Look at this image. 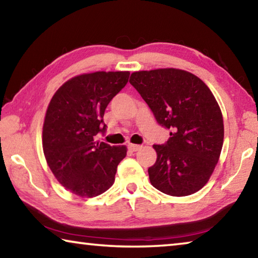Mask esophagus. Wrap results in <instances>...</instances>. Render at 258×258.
I'll return each mask as SVG.
<instances>
[{
	"mask_svg": "<svg viewBox=\"0 0 258 258\" xmlns=\"http://www.w3.org/2000/svg\"><path fill=\"white\" fill-rule=\"evenodd\" d=\"M128 149H130L131 151H138V150L141 149V146L133 145V143H131V145H128Z\"/></svg>",
	"mask_w": 258,
	"mask_h": 258,
	"instance_id": "obj_1",
	"label": "esophagus"
}]
</instances>
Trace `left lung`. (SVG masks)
<instances>
[{"label": "left lung", "instance_id": "8db88e82", "mask_svg": "<svg viewBox=\"0 0 258 258\" xmlns=\"http://www.w3.org/2000/svg\"><path fill=\"white\" fill-rule=\"evenodd\" d=\"M130 83L156 120L171 130L165 145H154L157 159L148 169L151 184L173 197L199 191L223 147V116L212 91L199 77L176 68L134 72Z\"/></svg>", "mask_w": 258, "mask_h": 258}]
</instances>
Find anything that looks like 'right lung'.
<instances>
[{
	"label": "right lung",
	"instance_id": "add662e5",
	"mask_svg": "<svg viewBox=\"0 0 258 258\" xmlns=\"http://www.w3.org/2000/svg\"><path fill=\"white\" fill-rule=\"evenodd\" d=\"M128 77L130 72L75 76L56 90L47 106L43 151L56 180L74 195L97 197L115 182L127 148L95 141V135L106 131L104 110Z\"/></svg>",
	"mask_w": 258,
	"mask_h": 258
}]
</instances>
